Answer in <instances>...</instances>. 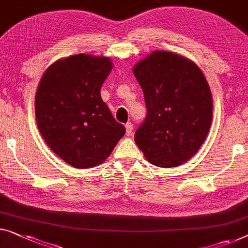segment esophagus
<instances>
[{
	"instance_id": "34e87169",
	"label": "esophagus",
	"mask_w": 248,
	"mask_h": 248,
	"mask_svg": "<svg viewBox=\"0 0 248 248\" xmlns=\"http://www.w3.org/2000/svg\"><path fill=\"white\" fill-rule=\"evenodd\" d=\"M125 130H126V135L130 136L133 132V124L126 123V125H125Z\"/></svg>"
}]
</instances>
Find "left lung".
Here are the masks:
<instances>
[{
  "instance_id": "left-lung-1",
  "label": "left lung",
  "mask_w": 248,
  "mask_h": 248,
  "mask_svg": "<svg viewBox=\"0 0 248 248\" xmlns=\"http://www.w3.org/2000/svg\"><path fill=\"white\" fill-rule=\"evenodd\" d=\"M133 74L148 110L135 132L136 145L154 166H180L198 152L211 125L213 97L202 71L185 57L157 50Z\"/></svg>"
}]
</instances>
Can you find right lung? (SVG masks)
<instances>
[{
    "label": "right lung",
    "mask_w": 248,
    "mask_h": 248,
    "mask_svg": "<svg viewBox=\"0 0 248 248\" xmlns=\"http://www.w3.org/2000/svg\"><path fill=\"white\" fill-rule=\"evenodd\" d=\"M112 67L107 57L79 53L53 62L39 82V131L49 148L75 168L103 163L125 134L100 97Z\"/></svg>",
    "instance_id": "add662e5"
}]
</instances>
